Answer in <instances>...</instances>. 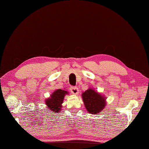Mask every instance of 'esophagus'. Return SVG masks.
Wrapping results in <instances>:
<instances>
[{
  "instance_id": "esophagus-1",
  "label": "esophagus",
  "mask_w": 149,
  "mask_h": 149,
  "mask_svg": "<svg viewBox=\"0 0 149 149\" xmlns=\"http://www.w3.org/2000/svg\"><path fill=\"white\" fill-rule=\"evenodd\" d=\"M70 92L75 95H77L79 94V89L77 87H70Z\"/></svg>"
}]
</instances>
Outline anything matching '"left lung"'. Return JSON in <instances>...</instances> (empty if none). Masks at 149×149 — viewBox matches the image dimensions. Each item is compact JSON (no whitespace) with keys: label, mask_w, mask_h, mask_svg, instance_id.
I'll return each mask as SVG.
<instances>
[{"label":"left lung","mask_w":149,"mask_h":149,"mask_svg":"<svg viewBox=\"0 0 149 149\" xmlns=\"http://www.w3.org/2000/svg\"><path fill=\"white\" fill-rule=\"evenodd\" d=\"M82 97L87 111L91 114H99L106 106V98L93 89L89 88L84 92Z\"/></svg>","instance_id":"8db88e82"}]
</instances>
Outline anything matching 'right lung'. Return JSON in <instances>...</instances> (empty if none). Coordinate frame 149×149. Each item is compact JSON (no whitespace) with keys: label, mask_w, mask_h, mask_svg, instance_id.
I'll return each instance as SVG.
<instances>
[{"label":"right lung","mask_w":149,"mask_h":149,"mask_svg":"<svg viewBox=\"0 0 149 149\" xmlns=\"http://www.w3.org/2000/svg\"><path fill=\"white\" fill-rule=\"evenodd\" d=\"M66 94H68L67 91L57 89L53 92L49 98L45 100V104L47 106L49 111L53 113H58L62 110V104Z\"/></svg>","instance_id":"right-lung-1"}]
</instances>
